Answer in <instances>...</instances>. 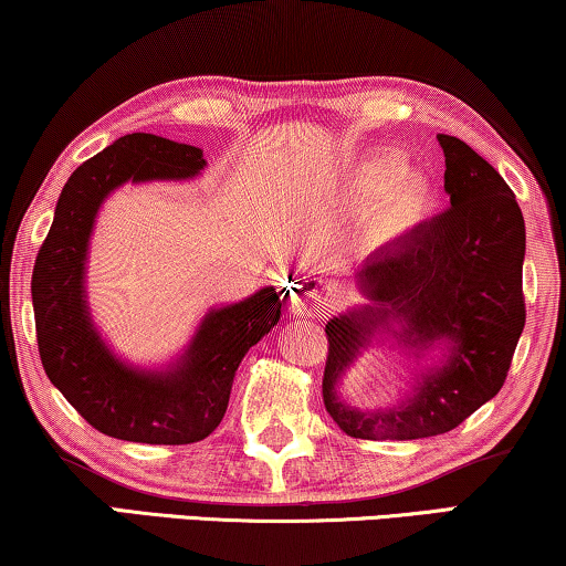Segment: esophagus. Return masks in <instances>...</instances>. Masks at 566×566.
I'll use <instances>...</instances> for the list:
<instances>
[{"label":"esophagus","mask_w":566,"mask_h":566,"mask_svg":"<svg viewBox=\"0 0 566 566\" xmlns=\"http://www.w3.org/2000/svg\"><path fill=\"white\" fill-rule=\"evenodd\" d=\"M289 306H291L293 314L314 316V314L327 312V298H324L322 293H319V289H314L312 283L296 281V283L291 285Z\"/></svg>","instance_id":"1"}]
</instances>
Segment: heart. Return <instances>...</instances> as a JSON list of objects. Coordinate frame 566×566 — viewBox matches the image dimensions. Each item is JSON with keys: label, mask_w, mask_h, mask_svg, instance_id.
Instances as JSON below:
<instances>
[{"label": "heart", "mask_w": 566, "mask_h": 566, "mask_svg": "<svg viewBox=\"0 0 566 566\" xmlns=\"http://www.w3.org/2000/svg\"><path fill=\"white\" fill-rule=\"evenodd\" d=\"M366 188L378 190V221L389 234L415 227L428 203V192L420 180L401 172L386 175L384 167L368 169Z\"/></svg>", "instance_id": "obj_1"}]
</instances>
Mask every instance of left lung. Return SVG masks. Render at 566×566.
<instances>
[{
  "label": "left lung",
  "instance_id": "obj_1",
  "mask_svg": "<svg viewBox=\"0 0 566 566\" xmlns=\"http://www.w3.org/2000/svg\"><path fill=\"white\" fill-rule=\"evenodd\" d=\"M438 142L451 208L370 254L358 283L374 304L324 329V407L350 438L415 440L459 428L502 389L525 327V223L515 192L461 138L438 134ZM389 318L406 322V344L427 349L446 338L452 353L407 406L360 413L336 399V378Z\"/></svg>",
  "mask_w": 566,
  "mask_h": 566
}]
</instances>
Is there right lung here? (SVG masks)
<instances>
[{"label":"right lung","mask_w":566,"mask_h":566,"mask_svg":"<svg viewBox=\"0 0 566 566\" xmlns=\"http://www.w3.org/2000/svg\"><path fill=\"white\" fill-rule=\"evenodd\" d=\"M206 167L198 146L128 134L84 161L61 190L33 268L35 337L43 368L69 405L105 436L149 446L198 443L219 428L244 353L281 319L273 285L213 308L167 374L128 368L107 350L84 304V260L97 208L126 180H185Z\"/></svg>","instance_id":"1"}]
</instances>
